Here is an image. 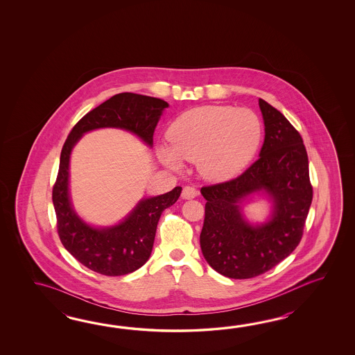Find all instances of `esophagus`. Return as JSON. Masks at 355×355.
<instances>
[{
    "mask_svg": "<svg viewBox=\"0 0 355 355\" xmlns=\"http://www.w3.org/2000/svg\"><path fill=\"white\" fill-rule=\"evenodd\" d=\"M196 196H198V191H196V188H193V187H184V189H182V193H181V198L182 199H193Z\"/></svg>",
    "mask_w": 355,
    "mask_h": 355,
    "instance_id": "obj_1",
    "label": "esophagus"
}]
</instances>
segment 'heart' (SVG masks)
Returning <instances> with one entry per match:
<instances>
[{
	"label": "heart",
	"mask_w": 355,
	"mask_h": 355,
	"mask_svg": "<svg viewBox=\"0 0 355 355\" xmlns=\"http://www.w3.org/2000/svg\"><path fill=\"white\" fill-rule=\"evenodd\" d=\"M263 136L261 123L249 109L202 106L179 115L167 129L168 146H159V161L181 170L196 162L200 175L223 181L239 174L254 157Z\"/></svg>",
	"instance_id": "heart-1"
}]
</instances>
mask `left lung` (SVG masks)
I'll use <instances>...</instances> for the list:
<instances>
[{
    "mask_svg": "<svg viewBox=\"0 0 355 355\" xmlns=\"http://www.w3.org/2000/svg\"><path fill=\"white\" fill-rule=\"evenodd\" d=\"M265 125L260 157L232 180L200 189L205 217L200 248L207 263L232 279H249L270 270L298 246L312 202L309 157L298 130L259 98ZM264 192L273 204L271 218L252 225L241 205Z\"/></svg>",
    "mask_w": 355,
    "mask_h": 355,
    "instance_id": "1",
    "label": "left lung"
}]
</instances>
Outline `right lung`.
<instances>
[{"mask_svg": "<svg viewBox=\"0 0 355 355\" xmlns=\"http://www.w3.org/2000/svg\"><path fill=\"white\" fill-rule=\"evenodd\" d=\"M168 104L161 98L121 92L80 119L60 152V170L52 199L60 242L92 272L118 277L136 272L151 255L162 211L179 199L181 187L162 196L142 199L121 223L92 227L77 216L69 199V157L80 138L94 129L119 128L139 137L152 147L153 132Z\"/></svg>", "mask_w": 355, "mask_h": 355, "instance_id": "obj_1", "label": "right lung"}]
</instances>
